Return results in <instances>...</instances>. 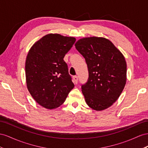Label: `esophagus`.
<instances>
[{
  "label": "esophagus",
  "mask_w": 148,
  "mask_h": 148,
  "mask_svg": "<svg viewBox=\"0 0 148 148\" xmlns=\"http://www.w3.org/2000/svg\"><path fill=\"white\" fill-rule=\"evenodd\" d=\"M73 81H74V82L75 83V84H77V81H78V77L76 76V75H74V76H73Z\"/></svg>",
  "instance_id": "esophagus-1"
}]
</instances>
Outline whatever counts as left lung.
Masks as SVG:
<instances>
[{
    "mask_svg": "<svg viewBox=\"0 0 148 148\" xmlns=\"http://www.w3.org/2000/svg\"><path fill=\"white\" fill-rule=\"evenodd\" d=\"M75 46L88 65V80L81 86L87 104L96 111L111 106L126 82L127 65L124 56L112 42L104 37L82 38Z\"/></svg>",
    "mask_w": 148,
    "mask_h": 148,
    "instance_id": "8db88e82",
    "label": "left lung"
}]
</instances>
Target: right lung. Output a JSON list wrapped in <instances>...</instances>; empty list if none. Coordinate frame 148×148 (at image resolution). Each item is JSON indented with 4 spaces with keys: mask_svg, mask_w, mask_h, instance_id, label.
I'll list each match as a JSON object with an SVG mask.
<instances>
[{
    "mask_svg": "<svg viewBox=\"0 0 148 148\" xmlns=\"http://www.w3.org/2000/svg\"><path fill=\"white\" fill-rule=\"evenodd\" d=\"M75 38L49 34L34 44L25 60V77L30 94L46 109L60 106L74 88L64 58Z\"/></svg>",
    "mask_w": 148,
    "mask_h": 148,
    "instance_id": "1",
    "label": "right lung"
}]
</instances>
